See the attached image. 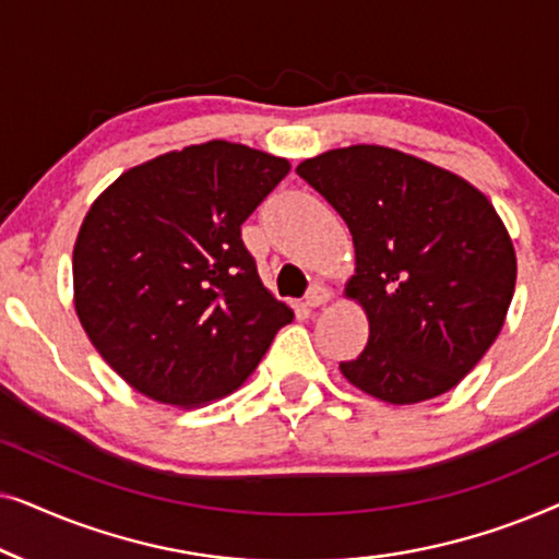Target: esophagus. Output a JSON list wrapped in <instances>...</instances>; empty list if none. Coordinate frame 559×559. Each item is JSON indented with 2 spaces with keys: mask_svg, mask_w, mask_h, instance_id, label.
<instances>
[{
  "mask_svg": "<svg viewBox=\"0 0 559 559\" xmlns=\"http://www.w3.org/2000/svg\"><path fill=\"white\" fill-rule=\"evenodd\" d=\"M331 300V293L323 285H312L308 289V295H305V308H320V305H325Z\"/></svg>",
  "mask_w": 559,
  "mask_h": 559,
  "instance_id": "esophagus-1",
  "label": "esophagus"
}]
</instances>
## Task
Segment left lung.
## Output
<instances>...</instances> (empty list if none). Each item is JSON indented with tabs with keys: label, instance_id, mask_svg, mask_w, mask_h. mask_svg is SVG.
Instances as JSON below:
<instances>
[{
	"label": "left lung",
	"instance_id": "8db88e82",
	"mask_svg": "<svg viewBox=\"0 0 559 559\" xmlns=\"http://www.w3.org/2000/svg\"><path fill=\"white\" fill-rule=\"evenodd\" d=\"M297 175L354 236L346 297L369 318V341L343 377L389 404L445 394L491 348L514 297V243L491 201L381 144L328 150Z\"/></svg>",
	"mask_w": 559,
	"mask_h": 559
}]
</instances>
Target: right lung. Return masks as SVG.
<instances>
[{
	"label": "right lung",
	"mask_w": 559,
	"mask_h": 559,
	"mask_svg": "<svg viewBox=\"0 0 559 559\" xmlns=\"http://www.w3.org/2000/svg\"><path fill=\"white\" fill-rule=\"evenodd\" d=\"M285 157L211 140L119 175L73 247V302L106 364L150 400L193 409L239 389L293 310L262 285L241 224Z\"/></svg>",
	"instance_id": "add662e5"
}]
</instances>
